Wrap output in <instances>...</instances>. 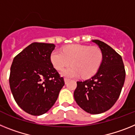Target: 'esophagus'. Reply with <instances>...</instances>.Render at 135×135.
<instances>
[{"mask_svg":"<svg viewBox=\"0 0 135 135\" xmlns=\"http://www.w3.org/2000/svg\"><path fill=\"white\" fill-rule=\"evenodd\" d=\"M69 79H67V78H64V81H65V84H67V82L69 81Z\"/></svg>","mask_w":135,"mask_h":135,"instance_id":"esophagus-1","label":"esophagus"}]
</instances>
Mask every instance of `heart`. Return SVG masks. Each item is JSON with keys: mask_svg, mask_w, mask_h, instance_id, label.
Here are the masks:
<instances>
[{"mask_svg": "<svg viewBox=\"0 0 135 135\" xmlns=\"http://www.w3.org/2000/svg\"><path fill=\"white\" fill-rule=\"evenodd\" d=\"M103 55L100 48L84 45H71L62 51L54 50L51 53V62L57 70L64 69L62 74L67 77L90 78L98 72L103 62Z\"/></svg>", "mask_w": 135, "mask_h": 135, "instance_id": "b5f03b06", "label": "heart"}]
</instances>
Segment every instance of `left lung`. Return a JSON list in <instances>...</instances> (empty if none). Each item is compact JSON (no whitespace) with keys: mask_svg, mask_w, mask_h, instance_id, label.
<instances>
[{"mask_svg":"<svg viewBox=\"0 0 135 135\" xmlns=\"http://www.w3.org/2000/svg\"><path fill=\"white\" fill-rule=\"evenodd\" d=\"M103 52V62L96 75L84 81H77L74 98L82 109L98 114L110 109L119 98L126 71L122 56L109 45L93 40Z\"/></svg>","mask_w":135,"mask_h":135,"instance_id":"left-lung-1","label":"left lung"}]
</instances>
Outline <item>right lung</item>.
Masks as SVG:
<instances>
[{
  "instance_id": "1",
  "label": "right lung",
  "mask_w": 135,
  "mask_h": 135,
  "mask_svg": "<svg viewBox=\"0 0 135 135\" xmlns=\"http://www.w3.org/2000/svg\"><path fill=\"white\" fill-rule=\"evenodd\" d=\"M52 43H32L14 58L9 75L13 98L21 109L41 115L54 105L64 85L51 62Z\"/></svg>"
}]
</instances>
